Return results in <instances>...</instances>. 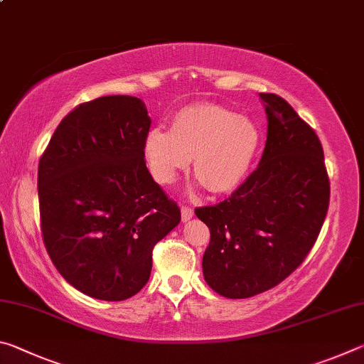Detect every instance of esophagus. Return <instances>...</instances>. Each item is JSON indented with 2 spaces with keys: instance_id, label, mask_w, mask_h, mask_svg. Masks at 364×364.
Masks as SVG:
<instances>
[{
  "instance_id": "esophagus-1",
  "label": "esophagus",
  "mask_w": 364,
  "mask_h": 364,
  "mask_svg": "<svg viewBox=\"0 0 364 364\" xmlns=\"http://www.w3.org/2000/svg\"><path fill=\"white\" fill-rule=\"evenodd\" d=\"M181 217L183 221H188L194 217V210L189 205H181Z\"/></svg>"
}]
</instances>
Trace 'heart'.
<instances>
[{
	"label": "heart",
	"instance_id": "b5f03b06",
	"mask_svg": "<svg viewBox=\"0 0 364 364\" xmlns=\"http://www.w3.org/2000/svg\"><path fill=\"white\" fill-rule=\"evenodd\" d=\"M262 147V132L245 115L218 104H193L173 117L171 130L154 127L144 156L160 184H171L194 159V173L213 193L237 188Z\"/></svg>",
	"mask_w": 364,
	"mask_h": 364
}]
</instances>
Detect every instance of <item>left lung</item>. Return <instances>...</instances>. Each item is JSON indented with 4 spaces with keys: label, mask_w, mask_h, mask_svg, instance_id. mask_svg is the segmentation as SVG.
Returning a JSON list of instances; mask_svg holds the SVG:
<instances>
[{
    "label": "left lung",
    "mask_w": 364,
    "mask_h": 364,
    "mask_svg": "<svg viewBox=\"0 0 364 364\" xmlns=\"http://www.w3.org/2000/svg\"><path fill=\"white\" fill-rule=\"evenodd\" d=\"M260 97L268 117L260 164L228 199L196 208L210 230L205 282L228 299L254 297L284 281L316 242L329 207L315 130L281 96Z\"/></svg>",
    "instance_id": "left-lung-1"
}]
</instances>
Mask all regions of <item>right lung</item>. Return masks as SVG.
Here are the masks:
<instances>
[{"instance_id":"add662e5","label":"right lung","mask_w":364,"mask_h":364,"mask_svg":"<svg viewBox=\"0 0 364 364\" xmlns=\"http://www.w3.org/2000/svg\"><path fill=\"white\" fill-rule=\"evenodd\" d=\"M139 97L102 96L65 115L38 164L43 242L80 292L119 301L149 281L152 249L180 223L144 160Z\"/></svg>"}]
</instances>
